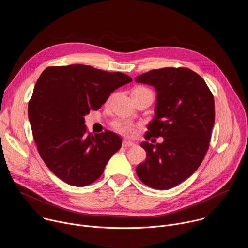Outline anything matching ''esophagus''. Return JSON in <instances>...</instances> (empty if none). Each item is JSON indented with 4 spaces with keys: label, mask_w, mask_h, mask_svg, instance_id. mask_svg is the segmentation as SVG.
Here are the masks:
<instances>
[{
    "label": "esophagus",
    "mask_w": 248,
    "mask_h": 248,
    "mask_svg": "<svg viewBox=\"0 0 248 248\" xmlns=\"http://www.w3.org/2000/svg\"><path fill=\"white\" fill-rule=\"evenodd\" d=\"M135 144L133 142H131V141H128V140H124L123 141V146L124 147H132Z\"/></svg>",
    "instance_id": "esophagus-1"
}]
</instances>
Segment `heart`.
<instances>
[{"instance_id": "1", "label": "heart", "mask_w": 248, "mask_h": 248, "mask_svg": "<svg viewBox=\"0 0 248 248\" xmlns=\"http://www.w3.org/2000/svg\"><path fill=\"white\" fill-rule=\"evenodd\" d=\"M134 90H148V89L145 87H137V88L133 89V91ZM113 127L120 133L127 135V136H131L135 133V126L127 121H122V120L115 121L113 123Z\"/></svg>"}]
</instances>
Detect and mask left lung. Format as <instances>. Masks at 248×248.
Returning <instances> with one entry per match:
<instances>
[{"label":"left lung","mask_w":248,"mask_h":248,"mask_svg":"<svg viewBox=\"0 0 248 248\" xmlns=\"http://www.w3.org/2000/svg\"><path fill=\"white\" fill-rule=\"evenodd\" d=\"M157 91L155 117L146 139L162 136L156 145L142 142L145 162L136 167L140 181L166 190L185 182L202 163L215 123L214 97L204 79L186 67L152 69L135 78Z\"/></svg>","instance_id":"8db88e82"}]
</instances>
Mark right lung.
Wrapping results in <instances>:
<instances>
[{"instance_id": "add662e5", "label": "right lung", "mask_w": 248, "mask_h": 248, "mask_svg": "<svg viewBox=\"0 0 248 248\" xmlns=\"http://www.w3.org/2000/svg\"><path fill=\"white\" fill-rule=\"evenodd\" d=\"M131 81L123 73L84 64L49 66L41 74L28 103V118L37 150L59 179L86 186L100 178L122 138L110 130L88 133L84 116Z\"/></svg>"}]
</instances>
